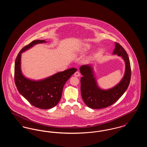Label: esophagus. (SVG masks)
<instances>
[{"mask_svg":"<svg viewBox=\"0 0 147 147\" xmlns=\"http://www.w3.org/2000/svg\"><path fill=\"white\" fill-rule=\"evenodd\" d=\"M80 76V74L79 71H76V72L74 73V76H76V77H79Z\"/></svg>","mask_w":147,"mask_h":147,"instance_id":"obj_1","label":"esophagus"}]
</instances>
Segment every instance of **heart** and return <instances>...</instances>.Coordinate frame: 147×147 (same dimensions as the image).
Returning <instances> with one entry per match:
<instances>
[{"label":"heart","mask_w":147,"mask_h":147,"mask_svg":"<svg viewBox=\"0 0 147 147\" xmlns=\"http://www.w3.org/2000/svg\"><path fill=\"white\" fill-rule=\"evenodd\" d=\"M90 49V45L88 44H84L82 46V49L84 50H87Z\"/></svg>","instance_id":"heart-1"}]
</instances>
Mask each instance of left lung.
<instances>
[{
	"mask_svg": "<svg viewBox=\"0 0 147 147\" xmlns=\"http://www.w3.org/2000/svg\"><path fill=\"white\" fill-rule=\"evenodd\" d=\"M115 43L113 55L121 56L126 65L124 76L116 86L107 90L100 89L91 65H83L80 67V73L83 75L80 79L82 96L85 104L91 109H104L113 104L125 93L130 83L131 69L129 57L125 49L118 43Z\"/></svg>",
	"mask_w": 147,
	"mask_h": 147,
	"instance_id": "1",
	"label": "left lung"
}]
</instances>
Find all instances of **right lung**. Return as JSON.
Masks as SVG:
<instances>
[{"label": "right lung", "instance_id": "obj_1", "mask_svg": "<svg viewBox=\"0 0 147 147\" xmlns=\"http://www.w3.org/2000/svg\"><path fill=\"white\" fill-rule=\"evenodd\" d=\"M46 42L44 40H36L23 47L16 58L14 68L18 90L31 105L41 109H52L57 105L61 100L64 84L77 70L72 68L37 81L24 77L21 70V53L36 44Z\"/></svg>", "mask_w": 147, "mask_h": 147}]
</instances>
